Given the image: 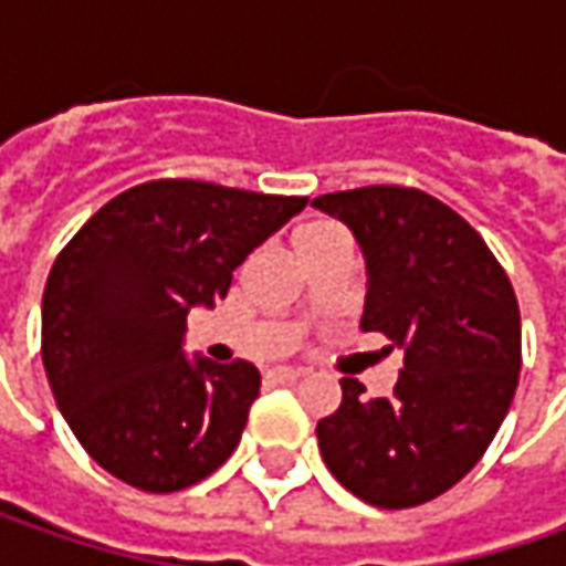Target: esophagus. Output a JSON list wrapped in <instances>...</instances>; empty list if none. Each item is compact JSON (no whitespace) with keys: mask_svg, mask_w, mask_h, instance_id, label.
Here are the masks:
<instances>
[{"mask_svg":"<svg viewBox=\"0 0 566 566\" xmlns=\"http://www.w3.org/2000/svg\"><path fill=\"white\" fill-rule=\"evenodd\" d=\"M298 378H302V368H286V365H280V368H271V371H268V380H271V384H286V380Z\"/></svg>","mask_w":566,"mask_h":566,"instance_id":"obj_1","label":"esophagus"}]
</instances>
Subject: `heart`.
Listing matches in <instances>:
<instances>
[{
  "instance_id": "obj_1",
  "label": "heart",
  "mask_w": 566,
  "mask_h": 566,
  "mask_svg": "<svg viewBox=\"0 0 566 566\" xmlns=\"http://www.w3.org/2000/svg\"><path fill=\"white\" fill-rule=\"evenodd\" d=\"M334 232H339V227H334V223H327V220H312V223H302V227L295 229L293 235V245L298 254H305L308 249H315L317 242H324L327 235H334Z\"/></svg>"
}]
</instances>
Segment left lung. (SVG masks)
<instances>
[{"mask_svg":"<svg viewBox=\"0 0 566 566\" xmlns=\"http://www.w3.org/2000/svg\"><path fill=\"white\" fill-rule=\"evenodd\" d=\"M312 205L353 229L368 273L361 331L402 349L390 397L343 378L317 447L339 485L402 511L482 460L520 380V305L485 239L419 188L368 186Z\"/></svg>","mask_w":566,"mask_h":566,"instance_id":"1","label":"left lung"}]
</instances>
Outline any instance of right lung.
<instances>
[{"instance_id":"right-lung-1","label":"right lung","mask_w":566,"mask_h":566,"mask_svg":"<svg viewBox=\"0 0 566 566\" xmlns=\"http://www.w3.org/2000/svg\"><path fill=\"white\" fill-rule=\"evenodd\" d=\"M308 198L157 179L128 188L59 251L43 290L55 406L109 475L150 494L207 479L242 441L261 375L186 359V317Z\"/></svg>"}]
</instances>
